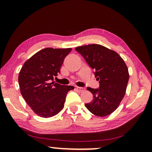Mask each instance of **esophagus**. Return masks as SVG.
<instances>
[{"label": "esophagus", "mask_w": 152, "mask_h": 152, "mask_svg": "<svg viewBox=\"0 0 152 152\" xmlns=\"http://www.w3.org/2000/svg\"><path fill=\"white\" fill-rule=\"evenodd\" d=\"M76 89L78 92H80V93L84 92L85 91V88H84V87H77Z\"/></svg>", "instance_id": "34e87169"}]
</instances>
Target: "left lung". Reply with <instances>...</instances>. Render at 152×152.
Returning a JSON list of instances; mask_svg holds the SVG:
<instances>
[{
  "mask_svg": "<svg viewBox=\"0 0 152 152\" xmlns=\"http://www.w3.org/2000/svg\"><path fill=\"white\" fill-rule=\"evenodd\" d=\"M89 66L94 70L99 81V88L90 87L93 100L85 107L95 115L104 117L119 107L125 95L129 74L122 58L116 52L99 44L77 47Z\"/></svg>",
  "mask_w": 152,
  "mask_h": 152,
  "instance_id": "8db88e82",
  "label": "left lung"
}]
</instances>
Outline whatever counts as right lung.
Listing matches in <instances>:
<instances>
[{
  "label": "right lung",
  "instance_id": "obj_1",
  "mask_svg": "<svg viewBox=\"0 0 152 152\" xmlns=\"http://www.w3.org/2000/svg\"><path fill=\"white\" fill-rule=\"evenodd\" d=\"M72 48H46L25 62L18 75L23 97L37 115L50 118L64 108L68 92L74 89L53 82Z\"/></svg>",
  "mask_w": 152,
  "mask_h": 152
}]
</instances>
